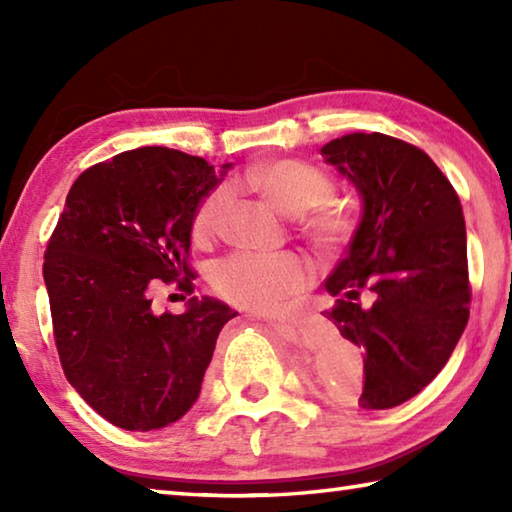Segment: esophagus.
I'll return each instance as SVG.
<instances>
[{"label": "esophagus", "instance_id": "1", "mask_svg": "<svg viewBox=\"0 0 512 512\" xmlns=\"http://www.w3.org/2000/svg\"><path fill=\"white\" fill-rule=\"evenodd\" d=\"M268 323H271L277 329H293V327H296V323H291V320H282V318H271V320H268Z\"/></svg>", "mask_w": 512, "mask_h": 512}]
</instances>
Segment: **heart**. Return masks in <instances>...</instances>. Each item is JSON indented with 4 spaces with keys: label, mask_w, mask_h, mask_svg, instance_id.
Wrapping results in <instances>:
<instances>
[{
    "label": "heart",
    "mask_w": 512,
    "mask_h": 512,
    "mask_svg": "<svg viewBox=\"0 0 512 512\" xmlns=\"http://www.w3.org/2000/svg\"><path fill=\"white\" fill-rule=\"evenodd\" d=\"M246 183L253 185L280 212L302 214L300 230L318 248H339L352 237L354 216L345 205L329 201L336 185L332 176L316 164L296 158L266 162L246 173ZM228 203L230 187L225 185L203 196L192 221L196 239H210L214 235ZM210 280L214 291L232 305L271 311L307 287L309 271L307 264L293 253L237 250L212 266Z\"/></svg>",
    "instance_id": "b5f03b06"
}]
</instances>
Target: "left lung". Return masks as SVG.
I'll return each instance as SVG.
<instances>
[{"instance_id":"8db88e82","label":"left lung","mask_w":512,"mask_h":512,"mask_svg":"<svg viewBox=\"0 0 512 512\" xmlns=\"http://www.w3.org/2000/svg\"><path fill=\"white\" fill-rule=\"evenodd\" d=\"M320 153L363 198L348 253L325 282L336 296L325 316L366 352L361 409H393L445 368L470 318L463 207L429 155L397 137L352 133Z\"/></svg>"}]
</instances>
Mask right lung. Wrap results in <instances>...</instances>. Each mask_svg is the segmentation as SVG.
<instances>
[{
    "label": "right lung",
    "mask_w": 512,
    "mask_h": 512,
    "mask_svg": "<svg viewBox=\"0 0 512 512\" xmlns=\"http://www.w3.org/2000/svg\"><path fill=\"white\" fill-rule=\"evenodd\" d=\"M203 158L164 146L124 151L85 169L45 250L60 366L101 418L153 431L192 409L223 325L219 300L155 314L160 284L194 291L189 266L198 203L219 183Z\"/></svg>",
    "instance_id": "add662e5"
}]
</instances>
